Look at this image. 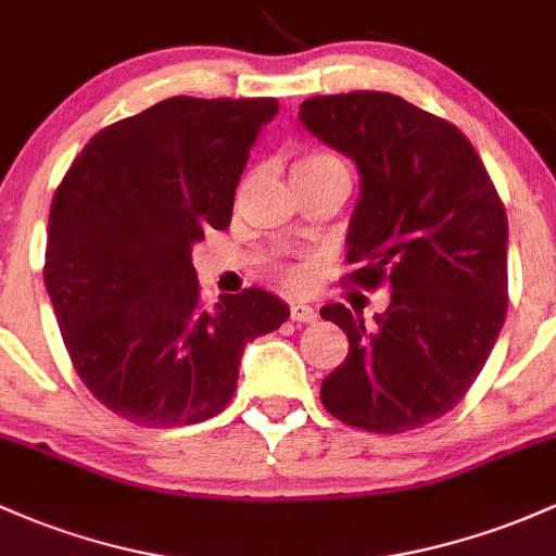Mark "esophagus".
Masks as SVG:
<instances>
[{
	"instance_id": "1",
	"label": "esophagus",
	"mask_w": 556,
	"mask_h": 556,
	"mask_svg": "<svg viewBox=\"0 0 556 556\" xmlns=\"http://www.w3.org/2000/svg\"><path fill=\"white\" fill-rule=\"evenodd\" d=\"M315 318H318V313L307 302H291V320H296V324H313Z\"/></svg>"
}]
</instances>
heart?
Instances as JSON below:
<instances>
[{"instance_id":"b5f03b06","label":"heart","mask_w":556,"mask_h":556,"mask_svg":"<svg viewBox=\"0 0 556 556\" xmlns=\"http://www.w3.org/2000/svg\"><path fill=\"white\" fill-rule=\"evenodd\" d=\"M331 166H339V169H344V166L339 164V161L333 156H326V153H307V156H302L300 161H296L294 169H291V175H302V172L331 169ZM289 280H291V283H304V280H307V270H304V267H291Z\"/></svg>"}]
</instances>
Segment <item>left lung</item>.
<instances>
[{
    "instance_id": "1",
    "label": "left lung",
    "mask_w": 556,
    "mask_h": 556,
    "mask_svg": "<svg viewBox=\"0 0 556 556\" xmlns=\"http://www.w3.org/2000/svg\"><path fill=\"white\" fill-rule=\"evenodd\" d=\"M300 122L355 161L348 260L363 267L350 280L390 291L374 324L339 302L320 307L350 339L320 400L368 432L424 427L467 395L504 326V204L467 137L397 94L309 98Z\"/></svg>"
}]
</instances>
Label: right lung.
<instances>
[{"mask_svg":"<svg viewBox=\"0 0 556 556\" xmlns=\"http://www.w3.org/2000/svg\"><path fill=\"white\" fill-rule=\"evenodd\" d=\"M276 98H169L87 142L50 208L45 286L76 374L140 427L217 416L243 348L289 318L262 289L199 302L193 247L225 230Z\"/></svg>","mask_w":556,"mask_h":556,"instance_id":"1","label":"right lung"}]
</instances>
